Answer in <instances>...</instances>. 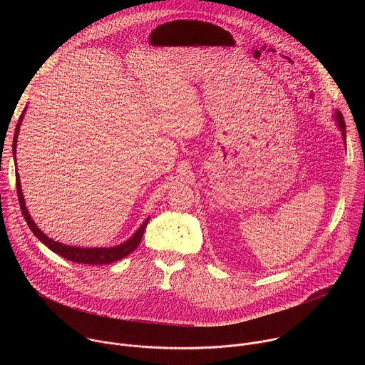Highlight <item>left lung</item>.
<instances>
[{
	"instance_id": "1",
	"label": "left lung",
	"mask_w": 365,
	"mask_h": 365,
	"mask_svg": "<svg viewBox=\"0 0 365 365\" xmlns=\"http://www.w3.org/2000/svg\"><path fill=\"white\" fill-rule=\"evenodd\" d=\"M336 121H338V124H339V127L342 130V135H344V141H345V121H344V117H342V114L339 111L336 113Z\"/></svg>"
}]
</instances>
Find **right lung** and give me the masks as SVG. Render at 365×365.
Wrapping results in <instances>:
<instances>
[{
  "mask_svg": "<svg viewBox=\"0 0 365 365\" xmlns=\"http://www.w3.org/2000/svg\"><path fill=\"white\" fill-rule=\"evenodd\" d=\"M21 120H23V115L20 117L19 120V124H17V128H16V134H14V140H13V151H14V158H16V144H17V135H19V128H20V124H21ZM16 186H17V195H19V203H20V210H21V214L29 225V228L31 230V232L46 245L48 247L51 251L59 254L61 257L66 258V259H71V262L73 263H82V264H110V263H115L118 262V259L127 257L130 252H133L137 245L140 244L141 238H143V234H144V230L147 227V222L148 220L140 227V230L128 240L125 241L124 244L121 245H117V247H111V248H79V247H71V245H65V244H61L58 241H53L51 238L46 237L37 227L36 224L33 222V220L30 218L29 212H27V207H26V203H24V197H23V193H21V185H20V178L19 175L16 176Z\"/></svg>",
  "mask_w": 365,
  "mask_h": 365,
  "instance_id": "add662e5",
  "label": "right lung"
}]
</instances>
